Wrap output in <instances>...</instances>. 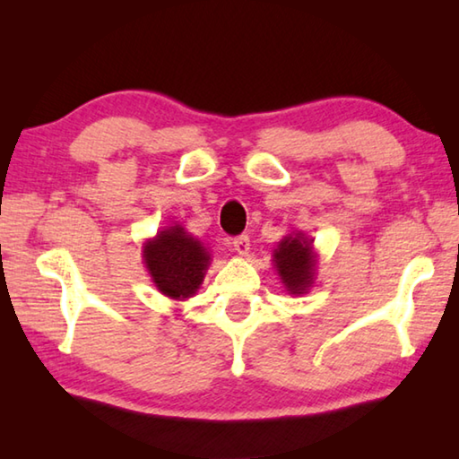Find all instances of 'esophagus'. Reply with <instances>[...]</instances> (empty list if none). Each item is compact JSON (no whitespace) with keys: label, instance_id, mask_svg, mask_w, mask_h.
<instances>
[{"label":"esophagus","instance_id":"34e87169","mask_svg":"<svg viewBox=\"0 0 459 459\" xmlns=\"http://www.w3.org/2000/svg\"><path fill=\"white\" fill-rule=\"evenodd\" d=\"M232 247H235V251L238 255H248V248H251V238H248L247 235H238L237 238H232Z\"/></svg>","mask_w":459,"mask_h":459}]
</instances>
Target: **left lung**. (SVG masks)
Segmentation results:
<instances>
[{"instance_id": "left-lung-1", "label": "left lung", "mask_w": 459, "mask_h": 459, "mask_svg": "<svg viewBox=\"0 0 459 459\" xmlns=\"http://www.w3.org/2000/svg\"><path fill=\"white\" fill-rule=\"evenodd\" d=\"M277 273L290 293H306L314 283L316 253L304 232L287 235L273 251Z\"/></svg>"}]
</instances>
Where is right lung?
Segmentation results:
<instances>
[{"label":"right lung","mask_w":459,"mask_h":459,"mask_svg":"<svg viewBox=\"0 0 459 459\" xmlns=\"http://www.w3.org/2000/svg\"><path fill=\"white\" fill-rule=\"evenodd\" d=\"M143 261L158 290L172 299L192 298L204 281L211 255L182 224L160 230L143 245Z\"/></svg>","instance_id":"1"}]
</instances>
